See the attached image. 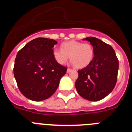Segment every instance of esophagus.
I'll return each mask as SVG.
<instances>
[{
  "label": "esophagus",
  "mask_w": 132,
  "mask_h": 132,
  "mask_svg": "<svg viewBox=\"0 0 132 132\" xmlns=\"http://www.w3.org/2000/svg\"><path fill=\"white\" fill-rule=\"evenodd\" d=\"M72 71H73V69H69V68H68V69H67V73H70V72H71Z\"/></svg>",
  "instance_id": "34e87169"
}]
</instances>
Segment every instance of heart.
I'll use <instances>...</instances> for the list:
<instances>
[{
	"instance_id": "1",
	"label": "heart",
	"mask_w": 132,
	"mask_h": 132,
	"mask_svg": "<svg viewBox=\"0 0 132 132\" xmlns=\"http://www.w3.org/2000/svg\"><path fill=\"white\" fill-rule=\"evenodd\" d=\"M94 55L93 47L89 44H83L77 41L71 40L63 43L61 50L54 48L53 56L59 65H65L70 56V59L76 68L87 67L91 62Z\"/></svg>"
}]
</instances>
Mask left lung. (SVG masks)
Returning a JSON list of instances; mask_svg holds the SVG:
<instances>
[{
	"mask_svg": "<svg viewBox=\"0 0 132 132\" xmlns=\"http://www.w3.org/2000/svg\"><path fill=\"white\" fill-rule=\"evenodd\" d=\"M93 45L94 57L89 65L78 71L75 87L80 96L98 101L112 91L117 81L118 59L114 49L94 37L83 39Z\"/></svg>",
	"mask_w": 132,
	"mask_h": 132,
	"instance_id": "1",
	"label": "left lung"
}]
</instances>
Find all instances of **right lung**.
Returning a JSON list of instances; mask_svg holds the SVG:
<instances>
[{"instance_id": "right-lung-1", "label": "right lung", "mask_w": 132, "mask_h": 132, "mask_svg": "<svg viewBox=\"0 0 132 132\" xmlns=\"http://www.w3.org/2000/svg\"><path fill=\"white\" fill-rule=\"evenodd\" d=\"M52 39L38 38L18 52L14 75L21 93L30 100L42 101L52 96L59 87L67 68L56 62Z\"/></svg>"}]
</instances>
